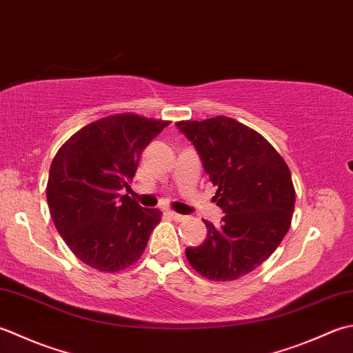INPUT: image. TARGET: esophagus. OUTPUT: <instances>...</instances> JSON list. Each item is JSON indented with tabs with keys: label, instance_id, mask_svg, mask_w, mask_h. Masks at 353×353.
I'll return each instance as SVG.
<instances>
[{
	"label": "esophagus",
	"instance_id": "1",
	"mask_svg": "<svg viewBox=\"0 0 353 353\" xmlns=\"http://www.w3.org/2000/svg\"><path fill=\"white\" fill-rule=\"evenodd\" d=\"M168 214L169 216L174 219V221H178V222H181V221H184L185 219V216H183V214H179V213H175V212H168Z\"/></svg>",
	"mask_w": 353,
	"mask_h": 353
}]
</instances>
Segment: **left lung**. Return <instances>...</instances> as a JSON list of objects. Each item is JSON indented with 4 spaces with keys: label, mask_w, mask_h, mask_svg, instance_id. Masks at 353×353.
<instances>
[{
    "label": "left lung",
    "mask_w": 353,
    "mask_h": 353,
    "mask_svg": "<svg viewBox=\"0 0 353 353\" xmlns=\"http://www.w3.org/2000/svg\"><path fill=\"white\" fill-rule=\"evenodd\" d=\"M176 126L195 146L218 187L213 201L225 213L218 228L204 221L207 239L185 248L187 261L208 280H236L267 261L291 227L296 190L290 168L261 134L234 119Z\"/></svg>",
    "instance_id": "8db88e82"
}]
</instances>
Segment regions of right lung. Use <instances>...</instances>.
I'll list each match as a JSON object with an SVG mask.
<instances>
[{
  "instance_id": "1",
  "label": "right lung",
  "mask_w": 353,
  "mask_h": 353,
  "mask_svg": "<svg viewBox=\"0 0 353 353\" xmlns=\"http://www.w3.org/2000/svg\"><path fill=\"white\" fill-rule=\"evenodd\" d=\"M170 121L116 114L86 125L54 155L47 203L68 248L97 271L119 272L145 251L161 221L121 190L131 189L140 155Z\"/></svg>"
}]
</instances>
